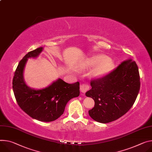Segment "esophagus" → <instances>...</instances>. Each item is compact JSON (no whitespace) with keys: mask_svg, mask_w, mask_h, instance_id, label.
Here are the masks:
<instances>
[{"mask_svg":"<svg viewBox=\"0 0 152 152\" xmlns=\"http://www.w3.org/2000/svg\"><path fill=\"white\" fill-rule=\"evenodd\" d=\"M88 89L89 87L86 84H81L80 86V90L82 93H85Z\"/></svg>","mask_w":152,"mask_h":152,"instance_id":"esophagus-1","label":"esophagus"}]
</instances>
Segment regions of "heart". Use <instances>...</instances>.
I'll use <instances>...</instances> for the list:
<instances>
[{
  "label": "heart",
  "instance_id": "1",
  "mask_svg": "<svg viewBox=\"0 0 152 152\" xmlns=\"http://www.w3.org/2000/svg\"><path fill=\"white\" fill-rule=\"evenodd\" d=\"M87 66L94 68L91 72L93 78L101 79L111 73L115 66L114 61L105 54H97L88 59Z\"/></svg>",
  "mask_w": 152,
  "mask_h": 152
}]
</instances>
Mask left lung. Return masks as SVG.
<instances>
[{"label": "left lung", "instance_id": "left-lung-1", "mask_svg": "<svg viewBox=\"0 0 152 152\" xmlns=\"http://www.w3.org/2000/svg\"><path fill=\"white\" fill-rule=\"evenodd\" d=\"M87 97L94 101L90 116L101 123H108L125 115L134 103L140 89L138 67L131 59L122 62L106 76L91 82Z\"/></svg>", "mask_w": 152, "mask_h": 152}]
</instances>
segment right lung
<instances>
[{"label": "right lung", "instance_id": "obj_1", "mask_svg": "<svg viewBox=\"0 0 152 152\" xmlns=\"http://www.w3.org/2000/svg\"><path fill=\"white\" fill-rule=\"evenodd\" d=\"M39 47L27 53L20 61L12 79V90L21 109L33 119L51 122L59 118L67 102L79 96V82L68 84L59 78L48 87L34 89L25 83L23 72L29 58H37L43 51Z\"/></svg>", "mask_w": 152, "mask_h": 152}]
</instances>
